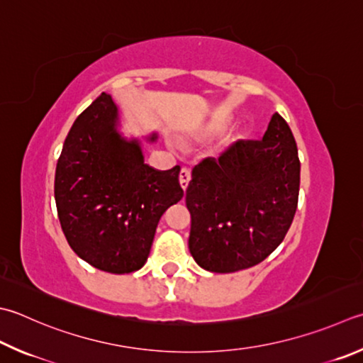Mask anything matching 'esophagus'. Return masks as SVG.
I'll list each match as a JSON object with an SVG mask.
<instances>
[{
  "mask_svg": "<svg viewBox=\"0 0 363 363\" xmlns=\"http://www.w3.org/2000/svg\"><path fill=\"white\" fill-rule=\"evenodd\" d=\"M189 180H191V172H189V170L188 169H182L180 170V186L183 189H186L188 184H189Z\"/></svg>",
  "mask_w": 363,
  "mask_h": 363,
  "instance_id": "esophagus-1",
  "label": "esophagus"
}]
</instances>
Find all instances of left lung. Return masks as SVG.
<instances>
[{
	"label": "left lung",
	"instance_id": "obj_1",
	"mask_svg": "<svg viewBox=\"0 0 363 363\" xmlns=\"http://www.w3.org/2000/svg\"><path fill=\"white\" fill-rule=\"evenodd\" d=\"M298 186L296 139L273 113L262 140H238L193 169L186 189L191 256L215 273L262 262L288 234Z\"/></svg>",
	"mask_w": 363,
	"mask_h": 363
}]
</instances>
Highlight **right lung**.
<instances>
[{
    "label": "right lung",
    "instance_id": "add662e5",
    "mask_svg": "<svg viewBox=\"0 0 363 363\" xmlns=\"http://www.w3.org/2000/svg\"><path fill=\"white\" fill-rule=\"evenodd\" d=\"M118 107L107 93L74 121L55 172V202L75 255L108 273L147 262L164 211L183 197L180 166L143 162L138 139L118 133ZM158 139L156 133L148 142Z\"/></svg>",
    "mask_w": 363,
    "mask_h": 363
}]
</instances>
